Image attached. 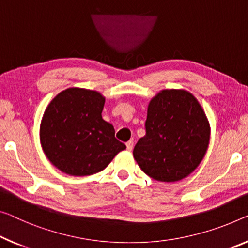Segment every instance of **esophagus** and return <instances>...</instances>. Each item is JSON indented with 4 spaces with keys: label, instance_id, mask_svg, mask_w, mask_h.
I'll list each match as a JSON object with an SVG mask.
<instances>
[{
    "label": "esophagus",
    "instance_id": "1",
    "mask_svg": "<svg viewBox=\"0 0 248 248\" xmlns=\"http://www.w3.org/2000/svg\"><path fill=\"white\" fill-rule=\"evenodd\" d=\"M133 146H134V143H133V140H128L126 143V148L128 151H132L133 150Z\"/></svg>",
    "mask_w": 248,
    "mask_h": 248
}]
</instances>
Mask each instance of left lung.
Masks as SVG:
<instances>
[{"instance_id": "1", "label": "left lung", "mask_w": 248, "mask_h": 248, "mask_svg": "<svg viewBox=\"0 0 248 248\" xmlns=\"http://www.w3.org/2000/svg\"><path fill=\"white\" fill-rule=\"evenodd\" d=\"M146 134L133 151L148 176L176 182L200 165L209 143V124L195 97L184 90H163L148 104Z\"/></svg>"}]
</instances>
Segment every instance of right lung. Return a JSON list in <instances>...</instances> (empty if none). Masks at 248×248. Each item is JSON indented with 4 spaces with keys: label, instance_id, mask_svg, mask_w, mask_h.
I'll return each mask as SVG.
<instances>
[{
    "label": "right lung",
    "instance_id": "add662e5",
    "mask_svg": "<svg viewBox=\"0 0 248 248\" xmlns=\"http://www.w3.org/2000/svg\"><path fill=\"white\" fill-rule=\"evenodd\" d=\"M105 98L96 91L67 89L53 98L41 122L42 148L53 165L73 176L101 172L126 148L102 119Z\"/></svg>",
    "mask_w": 248,
    "mask_h": 248
}]
</instances>
